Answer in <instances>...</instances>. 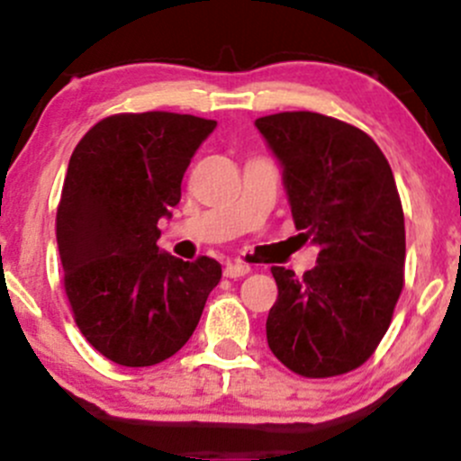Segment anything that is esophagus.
<instances>
[{
	"label": "esophagus",
	"mask_w": 461,
	"mask_h": 461,
	"mask_svg": "<svg viewBox=\"0 0 461 461\" xmlns=\"http://www.w3.org/2000/svg\"><path fill=\"white\" fill-rule=\"evenodd\" d=\"M250 272V266L240 264V261H230V264L224 266V276L229 279H240V276H246Z\"/></svg>",
	"instance_id": "1"
}]
</instances>
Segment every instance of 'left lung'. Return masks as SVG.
Wrapping results in <instances>:
<instances>
[{
    "label": "left lung",
    "mask_w": 461,
    "mask_h": 461,
    "mask_svg": "<svg viewBox=\"0 0 461 461\" xmlns=\"http://www.w3.org/2000/svg\"><path fill=\"white\" fill-rule=\"evenodd\" d=\"M284 167L292 220L319 264L279 288L266 321L272 354L305 378L360 367L387 334L404 285V212L380 147L358 127L316 112L257 118Z\"/></svg>",
    "instance_id": "8db88e82"
}]
</instances>
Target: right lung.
I'll return each instance as SVG.
<instances>
[{
    "mask_svg": "<svg viewBox=\"0 0 461 461\" xmlns=\"http://www.w3.org/2000/svg\"><path fill=\"white\" fill-rule=\"evenodd\" d=\"M215 121L173 112L113 113L72 151L57 209L63 288L74 323L98 354L151 367L185 348L221 266L158 249V220Z\"/></svg>",
    "mask_w": 461,
    "mask_h": 461,
    "instance_id": "1",
    "label": "right lung"
}]
</instances>
